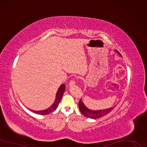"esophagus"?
Segmentation results:
<instances>
[{"label": "esophagus", "instance_id": "obj_1", "mask_svg": "<svg viewBox=\"0 0 147 147\" xmlns=\"http://www.w3.org/2000/svg\"><path fill=\"white\" fill-rule=\"evenodd\" d=\"M75 84H76L75 81L71 80L69 83V87H73V86H74L75 85Z\"/></svg>", "mask_w": 147, "mask_h": 147}]
</instances>
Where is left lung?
Listing matches in <instances>:
<instances>
[{"instance_id":"left-lung-1","label":"left lung","mask_w":147,"mask_h":147,"mask_svg":"<svg viewBox=\"0 0 147 147\" xmlns=\"http://www.w3.org/2000/svg\"><path fill=\"white\" fill-rule=\"evenodd\" d=\"M116 52L120 54V56H121V54L119 53L117 51H116ZM79 110H80V112L82 113V115H84L85 117L96 119L100 118L102 116L107 115L108 113H110L114 109L115 107L107 108V109H105V110H91L84 105V102H82V100L80 99V100H79Z\"/></svg>"}]
</instances>
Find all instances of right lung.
<instances>
[{"label":"right lung","mask_w":147,"mask_h":147,"mask_svg":"<svg viewBox=\"0 0 147 147\" xmlns=\"http://www.w3.org/2000/svg\"><path fill=\"white\" fill-rule=\"evenodd\" d=\"M65 90V85L64 84H62L61 86H60V87L59 88L57 91L55 100H54L52 105L50 107L47 108V109L45 110H41V111H34V110H31V111L32 112H34V113H36V114H38V115H48V114L53 112V111L55 110L56 109V108L57 107L60 101H61L62 99Z\"/></svg>","instance_id":"1"}]
</instances>
